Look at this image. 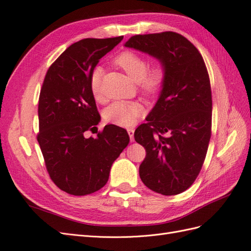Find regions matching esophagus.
I'll use <instances>...</instances> for the list:
<instances>
[{"instance_id": "esophagus-1", "label": "esophagus", "mask_w": 251, "mask_h": 251, "mask_svg": "<svg viewBox=\"0 0 251 251\" xmlns=\"http://www.w3.org/2000/svg\"><path fill=\"white\" fill-rule=\"evenodd\" d=\"M127 134L130 136L131 141H134V128H127Z\"/></svg>"}]
</instances>
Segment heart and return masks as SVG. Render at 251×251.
Listing matches in <instances>:
<instances>
[{
    "label": "heart",
    "mask_w": 251,
    "mask_h": 251,
    "mask_svg": "<svg viewBox=\"0 0 251 251\" xmlns=\"http://www.w3.org/2000/svg\"><path fill=\"white\" fill-rule=\"evenodd\" d=\"M113 63L124 70L133 81L138 82L140 92L146 96H154L160 92L166 77L165 67L158 63L149 68L146 56L137 52L126 50L120 52ZM102 69L95 67L90 74V89L96 100L102 98L101 92ZM140 114V108L130 101H115L105 108L104 120L120 126H132Z\"/></svg>",
    "instance_id": "1"
}]
</instances>
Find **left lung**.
I'll return each mask as SVG.
<instances>
[{"instance_id":"obj_1","label":"left lung","mask_w":251,"mask_h":251,"mask_svg":"<svg viewBox=\"0 0 251 251\" xmlns=\"http://www.w3.org/2000/svg\"><path fill=\"white\" fill-rule=\"evenodd\" d=\"M126 47L149 53L165 67L159 100L135 130L147 155L139 166L142 182L164 196L183 193L202 169L211 136V89L199 50L177 32L137 34Z\"/></svg>"}]
</instances>
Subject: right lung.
Segmentation results:
<instances>
[{
	"label": "right lung",
	"mask_w": 251,
	"mask_h": 251,
	"mask_svg": "<svg viewBox=\"0 0 251 251\" xmlns=\"http://www.w3.org/2000/svg\"><path fill=\"white\" fill-rule=\"evenodd\" d=\"M123 39H83L72 44L44 78L36 138L51 180L70 195H90L103 187L113 162L130 141L125 128L114 125L105 126L96 137H85L100 120L90 74Z\"/></svg>",
	"instance_id": "obj_1"
}]
</instances>
